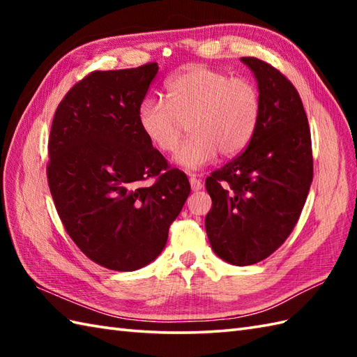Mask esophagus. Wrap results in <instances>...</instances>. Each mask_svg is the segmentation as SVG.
I'll use <instances>...</instances> for the list:
<instances>
[{"instance_id": "obj_1", "label": "esophagus", "mask_w": 357, "mask_h": 357, "mask_svg": "<svg viewBox=\"0 0 357 357\" xmlns=\"http://www.w3.org/2000/svg\"><path fill=\"white\" fill-rule=\"evenodd\" d=\"M190 185H192V190L198 192L202 188V181L196 176V174H190Z\"/></svg>"}]
</instances>
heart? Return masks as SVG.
<instances>
[{
    "instance_id": "b5f03b06",
    "label": "heart",
    "mask_w": 357,
    "mask_h": 357,
    "mask_svg": "<svg viewBox=\"0 0 357 357\" xmlns=\"http://www.w3.org/2000/svg\"><path fill=\"white\" fill-rule=\"evenodd\" d=\"M165 96H147L138 107V124L161 153L178 147L176 162L196 170L221 153L244 151L257 130L262 112L261 92L252 79L229 77L206 66H190L165 82Z\"/></svg>"
}]
</instances>
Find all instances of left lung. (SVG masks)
I'll return each instance as SVG.
<instances>
[{
	"label": "left lung",
	"instance_id": "8db88e82",
	"mask_svg": "<svg viewBox=\"0 0 357 357\" xmlns=\"http://www.w3.org/2000/svg\"><path fill=\"white\" fill-rule=\"evenodd\" d=\"M253 70L262 112L247 149L206 179L211 248L233 265L264 261L298 224L313 181L312 135L298 90L276 67L256 56Z\"/></svg>",
	"mask_w": 357,
	"mask_h": 357
}]
</instances>
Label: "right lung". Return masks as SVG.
I'll return each mask as SVG.
<instances>
[{
    "instance_id": "obj_1",
    "label": "right lung",
    "mask_w": 357,
    "mask_h": 357,
    "mask_svg": "<svg viewBox=\"0 0 357 357\" xmlns=\"http://www.w3.org/2000/svg\"><path fill=\"white\" fill-rule=\"evenodd\" d=\"M158 69L90 72L53 116L47 181L58 216L81 252L109 270L153 261L190 195L187 174L172 169L138 124Z\"/></svg>"
}]
</instances>
